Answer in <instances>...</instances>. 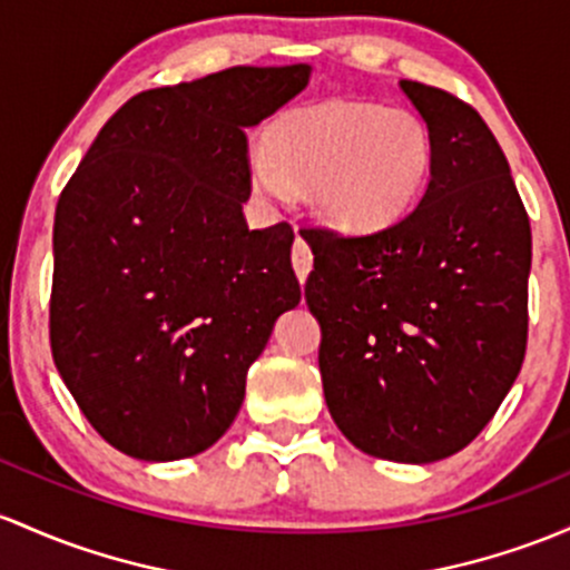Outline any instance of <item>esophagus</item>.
Returning <instances> with one entry per match:
<instances>
[{
    "instance_id": "34e87169",
    "label": "esophagus",
    "mask_w": 570,
    "mask_h": 570,
    "mask_svg": "<svg viewBox=\"0 0 570 570\" xmlns=\"http://www.w3.org/2000/svg\"><path fill=\"white\" fill-rule=\"evenodd\" d=\"M292 265H295V273H297L299 284H305V278H308L311 267H314V254H311V246L303 240V237H297L295 248H292Z\"/></svg>"
}]
</instances>
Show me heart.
<instances>
[{"label":"heart","mask_w":570,"mask_h":570,"mask_svg":"<svg viewBox=\"0 0 570 570\" xmlns=\"http://www.w3.org/2000/svg\"><path fill=\"white\" fill-rule=\"evenodd\" d=\"M433 167V135L409 108L330 99L297 108L267 129L248 159L256 194L308 191L311 210L341 233H379L416 205Z\"/></svg>","instance_id":"heart-1"}]
</instances>
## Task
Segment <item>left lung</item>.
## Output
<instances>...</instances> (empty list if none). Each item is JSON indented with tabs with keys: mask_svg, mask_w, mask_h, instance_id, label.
I'll return each instance as SVG.
<instances>
[{
	"mask_svg": "<svg viewBox=\"0 0 570 570\" xmlns=\"http://www.w3.org/2000/svg\"><path fill=\"white\" fill-rule=\"evenodd\" d=\"M400 89L433 135L422 199L379 233L305 229V299L341 433L371 458L435 462L487 428L519 376L533 240L484 118L435 86Z\"/></svg>",
	"mask_w": 570,
	"mask_h": 570,
	"instance_id": "8db88e82",
	"label": "left lung"
}]
</instances>
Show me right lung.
<instances>
[{"label":"right lung","mask_w":570,"mask_h":570,"mask_svg":"<svg viewBox=\"0 0 570 570\" xmlns=\"http://www.w3.org/2000/svg\"><path fill=\"white\" fill-rule=\"evenodd\" d=\"M311 67H229L110 116L53 222L51 352L110 446L184 460L227 433L273 324L299 303L286 222L248 229L246 129Z\"/></svg>","instance_id":"obj_1"}]
</instances>
